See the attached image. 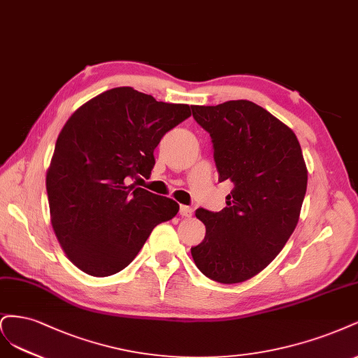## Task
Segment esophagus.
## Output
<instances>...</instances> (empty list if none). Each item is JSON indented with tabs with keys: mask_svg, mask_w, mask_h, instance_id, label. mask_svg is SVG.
Returning a JSON list of instances; mask_svg holds the SVG:
<instances>
[{
	"mask_svg": "<svg viewBox=\"0 0 358 358\" xmlns=\"http://www.w3.org/2000/svg\"><path fill=\"white\" fill-rule=\"evenodd\" d=\"M180 215H182V217H192L193 215V210L190 208V206L181 205L180 206Z\"/></svg>",
	"mask_w": 358,
	"mask_h": 358,
	"instance_id": "34e87169",
	"label": "esophagus"
}]
</instances>
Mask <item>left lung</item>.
I'll return each mask as SVG.
<instances>
[{"mask_svg":"<svg viewBox=\"0 0 358 358\" xmlns=\"http://www.w3.org/2000/svg\"><path fill=\"white\" fill-rule=\"evenodd\" d=\"M192 111L211 136L218 181L234 187L222 211H196L206 234L192 257L217 282H244L268 266L296 229L308 184L302 148L287 124L251 101Z\"/></svg>","mask_w":358,"mask_h":358,"instance_id":"left-lung-1","label":"left lung"}]
</instances>
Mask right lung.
Returning a JSON list of instances; mask_svg holds the SVG:
<instances>
[{"label":"right lung","mask_w":358,"mask_h":358,"mask_svg":"<svg viewBox=\"0 0 358 358\" xmlns=\"http://www.w3.org/2000/svg\"><path fill=\"white\" fill-rule=\"evenodd\" d=\"M192 116L187 103L159 102L114 87L77 108L57 136L45 176L50 220L66 257L92 276L124 269L176 201L136 187L162 136Z\"/></svg>","instance_id":"right-lung-1"}]
</instances>
